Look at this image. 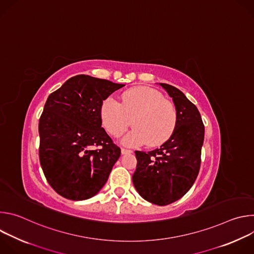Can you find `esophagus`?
<instances>
[{"label": "esophagus", "instance_id": "34e87169", "mask_svg": "<svg viewBox=\"0 0 254 254\" xmlns=\"http://www.w3.org/2000/svg\"><path fill=\"white\" fill-rule=\"evenodd\" d=\"M132 153L131 150H128V149H126V148H122V154L126 155V154H130Z\"/></svg>", "mask_w": 254, "mask_h": 254}]
</instances>
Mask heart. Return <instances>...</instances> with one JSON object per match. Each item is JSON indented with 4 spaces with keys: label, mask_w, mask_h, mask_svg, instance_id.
Wrapping results in <instances>:
<instances>
[{
    "label": "heart",
    "mask_w": 254,
    "mask_h": 254,
    "mask_svg": "<svg viewBox=\"0 0 254 254\" xmlns=\"http://www.w3.org/2000/svg\"><path fill=\"white\" fill-rule=\"evenodd\" d=\"M103 127L113 136L122 135L130 126L134 128L126 135L128 146L146 143L155 147L165 142L174 132L178 114L173 102L150 87H136L126 91L121 103L113 96L107 97L100 108Z\"/></svg>",
    "instance_id": "obj_1"
}]
</instances>
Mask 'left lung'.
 <instances>
[{"label":"left lung","mask_w":254,"mask_h":254,"mask_svg":"<svg viewBox=\"0 0 254 254\" xmlns=\"http://www.w3.org/2000/svg\"><path fill=\"white\" fill-rule=\"evenodd\" d=\"M160 85L174 101L177 126L159 149L134 152L137 164L132 183L144 200L165 206L182 198L193 186L200 170L205 128L198 108L182 91Z\"/></svg>","instance_id":"8db88e82"}]
</instances>
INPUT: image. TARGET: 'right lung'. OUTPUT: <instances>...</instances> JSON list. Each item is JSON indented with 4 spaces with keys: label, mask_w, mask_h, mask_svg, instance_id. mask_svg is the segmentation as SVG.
<instances>
[{
    "label": "right lung",
    "mask_w": 254,
    "mask_h": 254,
    "mask_svg": "<svg viewBox=\"0 0 254 254\" xmlns=\"http://www.w3.org/2000/svg\"><path fill=\"white\" fill-rule=\"evenodd\" d=\"M123 86L81 74L48 96L39 120V159L47 182L60 196L86 200L106 183L121 148L101 127L100 108Z\"/></svg>",
    "instance_id": "1"
}]
</instances>
